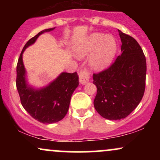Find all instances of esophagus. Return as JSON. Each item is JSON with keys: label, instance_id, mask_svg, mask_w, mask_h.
I'll return each instance as SVG.
<instances>
[{"label": "esophagus", "instance_id": "obj_1", "mask_svg": "<svg viewBox=\"0 0 160 160\" xmlns=\"http://www.w3.org/2000/svg\"><path fill=\"white\" fill-rule=\"evenodd\" d=\"M79 80L82 85H85L89 80V73L86 70H82L79 72Z\"/></svg>", "mask_w": 160, "mask_h": 160}]
</instances>
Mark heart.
<instances>
[{
  "label": "heart",
  "mask_w": 160,
  "mask_h": 160,
  "mask_svg": "<svg viewBox=\"0 0 160 160\" xmlns=\"http://www.w3.org/2000/svg\"><path fill=\"white\" fill-rule=\"evenodd\" d=\"M117 49V43L112 35L95 32L80 40L74 47L75 55L79 58L91 54L89 64L93 70L103 71L111 65Z\"/></svg>",
  "instance_id": "b5f03b06"
}]
</instances>
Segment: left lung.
Instances as JSON below:
<instances>
[{
    "instance_id": "left-lung-1",
    "label": "left lung",
    "mask_w": 160,
    "mask_h": 160,
    "mask_svg": "<svg viewBox=\"0 0 160 160\" xmlns=\"http://www.w3.org/2000/svg\"><path fill=\"white\" fill-rule=\"evenodd\" d=\"M121 55L111 67L93 74L97 87L96 111L111 120L124 119L140 103L145 90L147 64L142 49L132 37L118 30Z\"/></svg>"
}]
</instances>
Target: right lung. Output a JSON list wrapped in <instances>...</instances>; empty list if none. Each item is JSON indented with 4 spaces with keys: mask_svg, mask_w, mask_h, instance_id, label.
<instances>
[{
    "mask_svg": "<svg viewBox=\"0 0 160 160\" xmlns=\"http://www.w3.org/2000/svg\"><path fill=\"white\" fill-rule=\"evenodd\" d=\"M54 29H45L31 38L23 47L16 67V88L22 105L33 118L49 124L58 122L67 114L71 95L79 85L78 75L77 72H62L47 86L35 89L27 82L22 54L25 49L35 43L40 34Z\"/></svg>",
    "mask_w": 160,
    "mask_h": 160,
    "instance_id": "right-lung-1",
    "label": "right lung"
}]
</instances>
